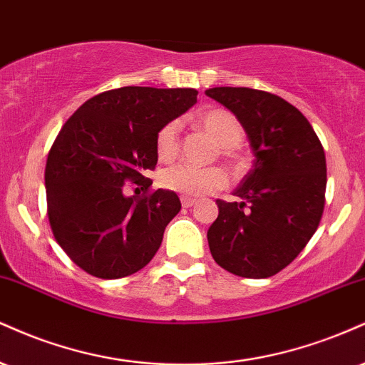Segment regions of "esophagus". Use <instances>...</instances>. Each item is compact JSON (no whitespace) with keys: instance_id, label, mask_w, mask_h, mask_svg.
I'll use <instances>...</instances> for the list:
<instances>
[{"instance_id":"obj_1","label":"esophagus","mask_w":365,"mask_h":365,"mask_svg":"<svg viewBox=\"0 0 365 365\" xmlns=\"http://www.w3.org/2000/svg\"><path fill=\"white\" fill-rule=\"evenodd\" d=\"M181 203H182L184 208H190V207H192V205L196 203V200L195 198H190V196H182Z\"/></svg>"}]
</instances>
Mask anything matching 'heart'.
Returning <instances> with one entry per match:
<instances>
[{"instance_id": "1", "label": "heart", "mask_w": 365, "mask_h": 365, "mask_svg": "<svg viewBox=\"0 0 365 365\" xmlns=\"http://www.w3.org/2000/svg\"><path fill=\"white\" fill-rule=\"evenodd\" d=\"M198 126L220 145V152L230 164L239 167L242 158L237 153L239 143L244 138L241 121L225 109H212L198 118ZM155 150L160 160L173 162L181 152V126L178 121H169L160 128L155 138ZM160 182L165 190L179 192L182 196L212 195L227 184V174L222 167H196L179 164L169 167L160 174Z\"/></svg>"}]
</instances>
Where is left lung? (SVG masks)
<instances>
[{"mask_svg": "<svg viewBox=\"0 0 365 365\" xmlns=\"http://www.w3.org/2000/svg\"><path fill=\"white\" fill-rule=\"evenodd\" d=\"M205 93L232 110L256 157L234 191L239 201L217 200L218 217L207 234L210 252L237 277H273L297 258L323 217V145L306 115L282 97L246 87Z\"/></svg>", "mask_w": 365, "mask_h": 365, "instance_id": "1", "label": "left lung"}]
</instances>
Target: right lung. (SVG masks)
Here are the masks:
<instances>
[{"instance_id":"obj_1","label":"right lung","mask_w":365,"mask_h":365,"mask_svg":"<svg viewBox=\"0 0 365 365\" xmlns=\"http://www.w3.org/2000/svg\"><path fill=\"white\" fill-rule=\"evenodd\" d=\"M195 88L121 87L88 98L63 124L46 162L54 239L88 275L114 280L152 261L181 210L174 191H152L155 138L196 102ZM126 182L142 187L126 197Z\"/></svg>"}]
</instances>
